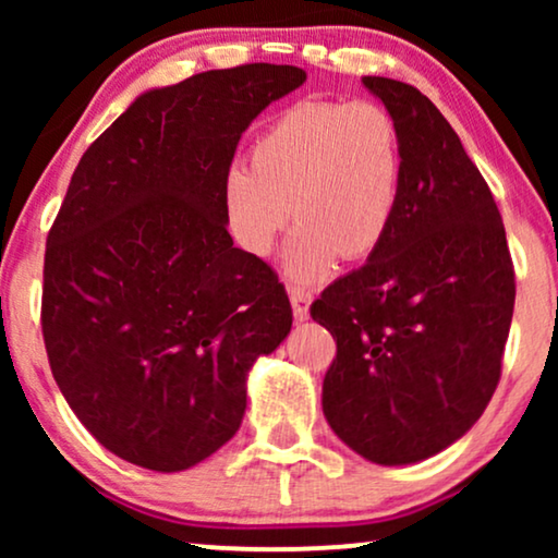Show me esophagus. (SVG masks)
I'll list each match as a JSON object with an SVG mask.
<instances>
[{
	"mask_svg": "<svg viewBox=\"0 0 558 558\" xmlns=\"http://www.w3.org/2000/svg\"><path fill=\"white\" fill-rule=\"evenodd\" d=\"M289 300H292V310H294V319H304L310 317V304H312V294L304 292V289H289Z\"/></svg>",
	"mask_w": 558,
	"mask_h": 558,
	"instance_id": "esophagus-1",
	"label": "esophagus"
}]
</instances>
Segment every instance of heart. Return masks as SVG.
<instances>
[{
  "label": "heart",
  "mask_w": 558,
  "mask_h": 558,
  "mask_svg": "<svg viewBox=\"0 0 558 558\" xmlns=\"http://www.w3.org/2000/svg\"><path fill=\"white\" fill-rule=\"evenodd\" d=\"M401 134L371 101H302L254 147V165L226 174V213L248 254L269 256L289 218L300 220L284 251V274L312 284L338 258L378 248L401 193Z\"/></svg>",
  "instance_id": "heart-1"
}]
</instances>
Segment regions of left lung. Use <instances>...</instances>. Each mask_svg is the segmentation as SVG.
Wrapping results in <instances>:
<instances>
[{"mask_svg": "<svg viewBox=\"0 0 558 558\" xmlns=\"http://www.w3.org/2000/svg\"><path fill=\"white\" fill-rule=\"evenodd\" d=\"M401 134L391 226L361 269L312 304L338 355L323 384L332 432L368 462L439 454L483 416L515 302L490 187L437 106L409 83L363 75Z\"/></svg>", "mask_w": 558, "mask_h": 558, "instance_id": "1", "label": "left lung"}]
</instances>
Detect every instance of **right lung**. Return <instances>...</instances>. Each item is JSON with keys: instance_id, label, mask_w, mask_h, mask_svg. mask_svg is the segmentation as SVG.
<instances>
[{"instance_id": "obj_1", "label": "right lung", "mask_w": 558, "mask_h": 558, "mask_svg": "<svg viewBox=\"0 0 558 558\" xmlns=\"http://www.w3.org/2000/svg\"><path fill=\"white\" fill-rule=\"evenodd\" d=\"M304 81L251 63L149 88L75 167L45 248V350L81 424L136 468L218 452L292 330L277 274L233 246L223 187L251 121Z\"/></svg>"}]
</instances>
